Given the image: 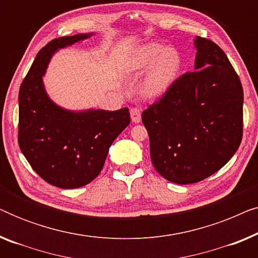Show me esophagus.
Segmentation results:
<instances>
[{"mask_svg": "<svg viewBox=\"0 0 258 258\" xmlns=\"http://www.w3.org/2000/svg\"><path fill=\"white\" fill-rule=\"evenodd\" d=\"M130 116H132V121L134 123L141 122V110L139 108H132V109H130Z\"/></svg>", "mask_w": 258, "mask_h": 258, "instance_id": "esophagus-1", "label": "esophagus"}]
</instances>
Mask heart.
Wrapping results in <instances>:
<instances>
[{"mask_svg":"<svg viewBox=\"0 0 258 258\" xmlns=\"http://www.w3.org/2000/svg\"><path fill=\"white\" fill-rule=\"evenodd\" d=\"M150 66L142 90L147 96L157 97L175 80L181 67V57L175 49H165L160 43H147L129 51L123 59L124 73L143 72Z\"/></svg>","mask_w":258,"mask_h":258,"instance_id":"1","label":"heart"}]
</instances>
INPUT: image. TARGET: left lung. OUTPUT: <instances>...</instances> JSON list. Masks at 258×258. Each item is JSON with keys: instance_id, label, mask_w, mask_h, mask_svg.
Returning a JSON list of instances; mask_svg holds the SVG:
<instances>
[{"instance_id": "1", "label": "left lung", "mask_w": 258, "mask_h": 258, "mask_svg": "<svg viewBox=\"0 0 258 258\" xmlns=\"http://www.w3.org/2000/svg\"><path fill=\"white\" fill-rule=\"evenodd\" d=\"M195 70L176 79L142 112L150 157L177 184L203 181L228 163L243 136V88L227 55L196 36Z\"/></svg>"}]
</instances>
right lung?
<instances>
[{
	"instance_id": "right-lung-1",
	"label": "right lung",
	"mask_w": 258,
	"mask_h": 258,
	"mask_svg": "<svg viewBox=\"0 0 258 258\" xmlns=\"http://www.w3.org/2000/svg\"><path fill=\"white\" fill-rule=\"evenodd\" d=\"M91 34L55 38L38 51L19 93V146L34 171L49 184L80 188L96 178L109 148L130 123L128 108L68 111L45 94L42 76L59 48Z\"/></svg>"
}]
</instances>
